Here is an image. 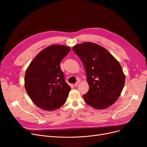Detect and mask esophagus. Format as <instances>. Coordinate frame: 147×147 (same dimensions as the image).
Listing matches in <instances>:
<instances>
[{"label":"esophagus","mask_w":147,"mask_h":147,"mask_svg":"<svg viewBox=\"0 0 147 147\" xmlns=\"http://www.w3.org/2000/svg\"><path fill=\"white\" fill-rule=\"evenodd\" d=\"M79 84V82H77L74 84V86H75L76 87V86H78Z\"/></svg>","instance_id":"1"}]
</instances>
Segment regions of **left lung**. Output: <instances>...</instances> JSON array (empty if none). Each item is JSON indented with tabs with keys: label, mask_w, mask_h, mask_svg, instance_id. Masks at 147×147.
<instances>
[{
	"label": "left lung",
	"mask_w": 147,
	"mask_h": 147,
	"mask_svg": "<svg viewBox=\"0 0 147 147\" xmlns=\"http://www.w3.org/2000/svg\"><path fill=\"white\" fill-rule=\"evenodd\" d=\"M73 51L82 60L89 89L84 101L95 109H105L119 98L125 75L119 61L102 46L92 42L76 45Z\"/></svg>",
	"instance_id": "8db88e82"
}]
</instances>
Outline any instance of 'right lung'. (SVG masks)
Wrapping results in <instances>:
<instances>
[{"label":"right lung","instance_id":"add662e5","mask_svg":"<svg viewBox=\"0 0 147 147\" xmlns=\"http://www.w3.org/2000/svg\"><path fill=\"white\" fill-rule=\"evenodd\" d=\"M69 51L67 46L50 45L38 53L27 68L25 89L34 104L42 110H57L66 101L71 88L59 64Z\"/></svg>","mask_w":147,"mask_h":147}]
</instances>
